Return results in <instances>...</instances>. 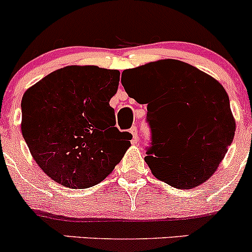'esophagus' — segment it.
<instances>
[{
  "instance_id": "obj_1",
  "label": "esophagus",
  "mask_w": 252,
  "mask_h": 252,
  "mask_svg": "<svg viewBox=\"0 0 252 252\" xmlns=\"http://www.w3.org/2000/svg\"><path fill=\"white\" fill-rule=\"evenodd\" d=\"M130 133H131V135H133V138H134V141H138V139H139V134H138V128H136L135 126H133L130 128Z\"/></svg>"
}]
</instances>
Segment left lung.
Masks as SVG:
<instances>
[{
  "label": "left lung",
  "instance_id": "8db88e82",
  "mask_svg": "<svg viewBox=\"0 0 252 252\" xmlns=\"http://www.w3.org/2000/svg\"><path fill=\"white\" fill-rule=\"evenodd\" d=\"M124 90L158 112L162 126L145 161L156 178L178 189L210 179L235 133L229 97L211 75L178 60H161L126 69Z\"/></svg>",
  "mask_w": 252,
  "mask_h": 252
}]
</instances>
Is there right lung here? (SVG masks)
Listing matches in <instances>:
<instances>
[{"mask_svg": "<svg viewBox=\"0 0 252 252\" xmlns=\"http://www.w3.org/2000/svg\"><path fill=\"white\" fill-rule=\"evenodd\" d=\"M119 70L68 65L28 89L22 134L32 158L58 184L84 189L102 182L130 146L110 106Z\"/></svg>", "mask_w": 252, "mask_h": 252, "instance_id": "add662e5", "label": "right lung"}]
</instances>
